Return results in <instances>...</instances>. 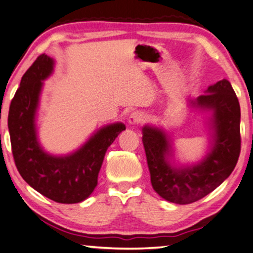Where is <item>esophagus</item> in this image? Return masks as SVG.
I'll list each match as a JSON object with an SVG mask.
<instances>
[{"instance_id": "34e87169", "label": "esophagus", "mask_w": 253, "mask_h": 253, "mask_svg": "<svg viewBox=\"0 0 253 253\" xmlns=\"http://www.w3.org/2000/svg\"><path fill=\"white\" fill-rule=\"evenodd\" d=\"M145 121H146L145 115L142 114L141 112H133L132 114L129 116L127 122H129V124H131V126H137V124L144 123Z\"/></svg>"}]
</instances>
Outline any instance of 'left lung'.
Segmentation results:
<instances>
[{
	"label": "left lung",
	"instance_id": "8db88e82",
	"mask_svg": "<svg viewBox=\"0 0 253 253\" xmlns=\"http://www.w3.org/2000/svg\"><path fill=\"white\" fill-rule=\"evenodd\" d=\"M196 107L213 112V145L200 163L188 168H172L168 161L171 145L167 134L157 127L142 129L152 186L164 200L175 204L196 202L229 177L241 152L239 99L232 84L221 80L210 85L195 102Z\"/></svg>",
	"mask_w": 253,
	"mask_h": 253
}]
</instances>
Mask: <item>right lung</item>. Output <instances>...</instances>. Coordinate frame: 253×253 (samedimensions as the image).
Listing matches in <instances>:
<instances>
[{
	"label": "right lung",
	"mask_w": 253,
	"mask_h": 253,
	"mask_svg": "<svg viewBox=\"0 0 253 253\" xmlns=\"http://www.w3.org/2000/svg\"><path fill=\"white\" fill-rule=\"evenodd\" d=\"M52 69L53 60L43 53L21 78L9 109L11 148L18 171L31 187L54 202L79 203L96 188L106 151L126 126L114 123L101 127L71 155L45 153L38 140L35 115L43 80Z\"/></svg>",
	"instance_id": "obj_1"
}]
</instances>
